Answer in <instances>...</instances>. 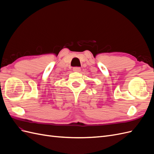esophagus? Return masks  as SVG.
I'll return each mask as SVG.
<instances>
[{"mask_svg": "<svg viewBox=\"0 0 154 154\" xmlns=\"http://www.w3.org/2000/svg\"><path fill=\"white\" fill-rule=\"evenodd\" d=\"M73 71L74 72H80L81 69L80 67H74L73 68Z\"/></svg>", "mask_w": 154, "mask_h": 154, "instance_id": "34e87169", "label": "esophagus"}]
</instances>
